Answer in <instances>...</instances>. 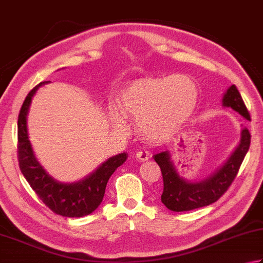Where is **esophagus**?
I'll return each instance as SVG.
<instances>
[{
    "label": "esophagus",
    "instance_id": "1",
    "mask_svg": "<svg viewBox=\"0 0 263 263\" xmlns=\"http://www.w3.org/2000/svg\"><path fill=\"white\" fill-rule=\"evenodd\" d=\"M149 157H151L149 153L146 152V151H139V152L136 153V160L139 161V162H145V161L149 159Z\"/></svg>",
    "mask_w": 263,
    "mask_h": 263
}]
</instances>
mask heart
<instances>
[{
  "label": "heart",
  "mask_w": 263,
  "mask_h": 263,
  "mask_svg": "<svg viewBox=\"0 0 263 263\" xmlns=\"http://www.w3.org/2000/svg\"><path fill=\"white\" fill-rule=\"evenodd\" d=\"M198 99V86L189 76L140 78L119 90L117 110L110 111V122L116 128H123L121 113L137 122L138 131L146 139H159L189 121Z\"/></svg>",
  "instance_id": "b5f03b06"
}]
</instances>
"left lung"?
I'll return each mask as SVG.
<instances>
[{
  "label": "left lung",
  "instance_id": "1",
  "mask_svg": "<svg viewBox=\"0 0 263 263\" xmlns=\"http://www.w3.org/2000/svg\"><path fill=\"white\" fill-rule=\"evenodd\" d=\"M222 103L251 121L250 112L235 85L230 86L224 93ZM251 145V135L247 128H242L240 141L222 166L209 177L198 183H192L181 178L176 170L168 152L154 155V160L160 165L163 177V192L161 201L173 212H187L192 209L208 206L222 197L236 178L240 165Z\"/></svg>",
  "mask_w": 263,
  "mask_h": 263
}]
</instances>
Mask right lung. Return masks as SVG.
<instances>
[{
	"label": "right lung",
	"instance_id": "1",
	"mask_svg": "<svg viewBox=\"0 0 263 263\" xmlns=\"http://www.w3.org/2000/svg\"><path fill=\"white\" fill-rule=\"evenodd\" d=\"M35 86L24 101L18 116V161L22 174L31 185L42 202L50 211L65 217H83L89 215L102 202L104 191L110 176L127 159L126 153H122L103 162L99 168L77 183L63 184L47 174L36 160L28 139L27 114L30 110L33 95L40 86Z\"/></svg>",
	"mask_w": 263,
	"mask_h": 263
}]
</instances>
